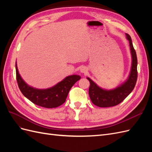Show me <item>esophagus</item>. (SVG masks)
<instances>
[{"instance_id": "esophagus-1", "label": "esophagus", "mask_w": 152, "mask_h": 152, "mask_svg": "<svg viewBox=\"0 0 152 152\" xmlns=\"http://www.w3.org/2000/svg\"><path fill=\"white\" fill-rule=\"evenodd\" d=\"M87 72V68L86 67H85V66H83V67H82L81 68H80V72L81 73H86V72Z\"/></svg>"}]
</instances>
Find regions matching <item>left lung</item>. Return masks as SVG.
<instances>
[{
	"label": "left lung",
	"instance_id": "obj_1",
	"mask_svg": "<svg viewBox=\"0 0 152 152\" xmlns=\"http://www.w3.org/2000/svg\"><path fill=\"white\" fill-rule=\"evenodd\" d=\"M130 45L132 56V65L129 75L127 80L120 86L112 90H106L99 87L89 78L90 82L89 94L91 102L99 107H111L121 103L134 89L137 78V60L136 50L133 47L130 35L126 34Z\"/></svg>",
	"mask_w": 152,
	"mask_h": 152
}]
</instances>
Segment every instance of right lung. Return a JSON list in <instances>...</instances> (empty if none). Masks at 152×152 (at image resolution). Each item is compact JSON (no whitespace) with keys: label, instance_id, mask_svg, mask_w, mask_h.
<instances>
[{"label":"right lung","instance_id":"add662e5","mask_svg":"<svg viewBox=\"0 0 152 152\" xmlns=\"http://www.w3.org/2000/svg\"><path fill=\"white\" fill-rule=\"evenodd\" d=\"M16 73L18 85L22 94L35 104L48 108H56L65 103L72 87L80 79L79 75L68 76L52 87L39 89L28 86L23 80L18 72L16 63Z\"/></svg>","mask_w":152,"mask_h":152}]
</instances>
